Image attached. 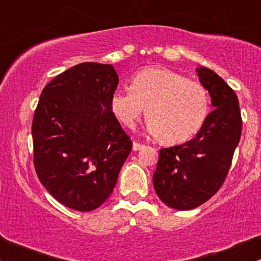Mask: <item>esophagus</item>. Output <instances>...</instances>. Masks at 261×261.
I'll use <instances>...</instances> for the list:
<instances>
[{
    "mask_svg": "<svg viewBox=\"0 0 261 261\" xmlns=\"http://www.w3.org/2000/svg\"><path fill=\"white\" fill-rule=\"evenodd\" d=\"M144 144L138 143V142H133V150H139L141 148H143Z\"/></svg>",
    "mask_w": 261,
    "mask_h": 261,
    "instance_id": "1",
    "label": "esophagus"
}]
</instances>
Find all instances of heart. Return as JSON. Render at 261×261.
Masks as SVG:
<instances>
[{
	"label": "heart",
	"mask_w": 261,
	"mask_h": 261,
	"mask_svg": "<svg viewBox=\"0 0 261 261\" xmlns=\"http://www.w3.org/2000/svg\"><path fill=\"white\" fill-rule=\"evenodd\" d=\"M111 109L124 127H133L146 111L147 129L163 143L189 141L205 124L210 113L208 91L201 83L161 66L142 69L130 88L117 89Z\"/></svg>",
	"instance_id": "obj_1"
}]
</instances>
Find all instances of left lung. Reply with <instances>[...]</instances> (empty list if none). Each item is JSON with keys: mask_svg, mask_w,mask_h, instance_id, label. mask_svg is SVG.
<instances>
[{"mask_svg": "<svg viewBox=\"0 0 261 261\" xmlns=\"http://www.w3.org/2000/svg\"><path fill=\"white\" fill-rule=\"evenodd\" d=\"M211 96L214 111L195 138L160 150L153 186L163 203L192 210L210 200L229 173L243 129L239 99L222 77L210 69H197Z\"/></svg>", "mask_w": 261, "mask_h": 261, "instance_id": "1", "label": "left lung"}]
</instances>
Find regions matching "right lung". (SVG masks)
Segmentation results:
<instances>
[{
  "mask_svg": "<svg viewBox=\"0 0 261 261\" xmlns=\"http://www.w3.org/2000/svg\"><path fill=\"white\" fill-rule=\"evenodd\" d=\"M119 77L109 64L82 63L44 88L32 120L34 166L66 207L91 211L117 184L132 141L111 109Z\"/></svg>",
  "mask_w": 261,
  "mask_h": 261,
  "instance_id": "1",
  "label": "right lung"
}]
</instances>
